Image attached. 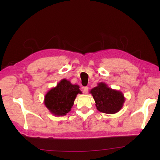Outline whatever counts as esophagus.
<instances>
[{"mask_svg":"<svg viewBox=\"0 0 160 160\" xmlns=\"http://www.w3.org/2000/svg\"><path fill=\"white\" fill-rule=\"evenodd\" d=\"M88 89H88V87H84V88H83V93L87 94L88 93Z\"/></svg>","mask_w":160,"mask_h":160,"instance_id":"1","label":"esophagus"}]
</instances>
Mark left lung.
Listing matches in <instances>:
<instances>
[{"instance_id":"obj_1","label":"left lung","mask_w":160,"mask_h":160,"mask_svg":"<svg viewBox=\"0 0 160 160\" xmlns=\"http://www.w3.org/2000/svg\"><path fill=\"white\" fill-rule=\"evenodd\" d=\"M89 93L93 95L97 109L104 113H118L125 102V97L122 91L109 88L103 82L98 83Z\"/></svg>"}]
</instances>
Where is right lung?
<instances>
[{
  "instance_id": "right-lung-1",
  "label": "right lung",
  "mask_w": 160,
  "mask_h": 160,
  "mask_svg": "<svg viewBox=\"0 0 160 160\" xmlns=\"http://www.w3.org/2000/svg\"><path fill=\"white\" fill-rule=\"evenodd\" d=\"M81 94L78 85H72L65 79L51 89L45 96L44 104L51 114L64 116L71 111L77 94Z\"/></svg>"
}]
</instances>
